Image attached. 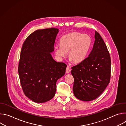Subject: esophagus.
<instances>
[{
	"instance_id": "34e87169",
	"label": "esophagus",
	"mask_w": 126,
	"mask_h": 126,
	"mask_svg": "<svg viewBox=\"0 0 126 126\" xmlns=\"http://www.w3.org/2000/svg\"><path fill=\"white\" fill-rule=\"evenodd\" d=\"M70 72H71V69L69 67L67 66V68H66V73L67 74H68Z\"/></svg>"
}]
</instances>
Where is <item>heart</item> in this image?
Masks as SVG:
<instances>
[{"label":"heart","instance_id":"obj_1","mask_svg":"<svg viewBox=\"0 0 126 126\" xmlns=\"http://www.w3.org/2000/svg\"><path fill=\"white\" fill-rule=\"evenodd\" d=\"M60 45L54 48L57 59L62 60L67 55L74 63H79L86 58L92 44V39L86 34L73 32L66 34L60 40Z\"/></svg>","mask_w":126,"mask_h":126}]
</instances>
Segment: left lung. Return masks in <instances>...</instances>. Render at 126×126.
Wrapping results in <instances>:
<instances>
[{"label": "left lung", "mask_w": 126, "mask_h": 126, "mask_svg": "<svg viewBox=\"0 0 126 126\" xmlns=\"http://www.w3.org/2000/svg\"><path fill=\"white\" fill-rule=\"evenodd\" d=\"M95 42L88 57L72 67L74 77L73 93L78 99L92 101L98 97L109 84L111 77V58L107 46L95 31Z\"/></svg>", "instance_id": "8db88e82"}]
</instances>
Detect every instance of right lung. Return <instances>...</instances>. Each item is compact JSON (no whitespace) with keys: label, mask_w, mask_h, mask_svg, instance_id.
<instances>
[{"label":"right lung","mask_w":126,"mask_h":126,"mask_svg":"<svg viewBox=\"0 0 126 126\" xmlns=\"http://www.w3.org/2000/svg\"><path fill=\"white\" fill-rule=\"evenodd\" d=\"M58 32L55 28L36 30L22 45L18 71L24 94L34 102L54 97L56 82L65 74L66 64L55 61L50 53Z\"/></svg>","instance_id":"1"}]
</instances>
